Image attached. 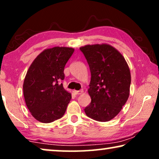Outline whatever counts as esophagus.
I'll use <instances>...</instances> for the list:
<instances>
[{
	"mask_svg": "<svg viewBox=\"0 0 159 159\" xmlns=\"http://www.w3.org/2000/svg\"><path fill=\"white\" fill-rule=\"evenodd\" d=\"M84 92L83 90H73V93L75 95H80V94H82V93Z\"/></svg>",
	"mask_w": 159,
	"mask_h": 159,
	"instance_id": "1",
	"label": "esophagus"
}]
</instances>
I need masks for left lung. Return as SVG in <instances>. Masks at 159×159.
I'll return each instance as SVG.
<instances>
[{
  "label": "left lung",
  "mask_w": 159,
  "mask_h": 159,
  "mask_svg": "<svg viewBox=\"0 0 159 159\" xmlns=\"http://www.w3.org/2000/svg\"><path fill=\"white\" fill-rule=\"evenodd\" d=\"M80 49L85 56L91 73L88 90L91 103L84 112L94 120H111L129 98V66L120 52L107 43L87 45Z\"/></svg>",
  "instance_id": "1"
}]
</instances>
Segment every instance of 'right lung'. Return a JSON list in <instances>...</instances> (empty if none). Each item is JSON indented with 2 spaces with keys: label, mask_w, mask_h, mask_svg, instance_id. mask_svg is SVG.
<instances>
[{
  "label": "right lung",
  "mask_w": 159,
  "mask_h": 159,
  "mask_svg": "<svg viewBox=\"0 0 159 159\" xmlns=\"http://www.w3.org/2000/svg\"><path fill=\"white\" fill-rule=\"evenodd\" d=\"M75 49L53 47L41 52L30 65L23 84L26 105L32 116L42 123H51L66 112L71 94L65 90V65Z\"/></svg>",
  "instance_id": "add662e5"
}]
</instances>
